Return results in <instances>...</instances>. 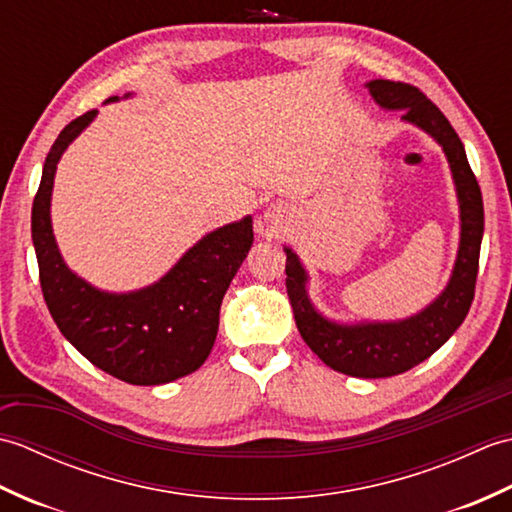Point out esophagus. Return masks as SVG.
Masks as SVG:
<instances>
[{
  "mask_svg": "<svg viewBox=\"0 0 512 512\" xmlns=\"http://www.w3.org/2000/svg\"><path fill=\"white\" fill-rule=\"evenodd\" d=\"M279 209H277V206H273V209H268L266 211V220L270 222V224H279Z\"/></svg>",
  "mask_w": 512,
  "mask_h": 512,
  "instance_id": "esophagus-1",
  "label": "esophagus"
}]
</instances>
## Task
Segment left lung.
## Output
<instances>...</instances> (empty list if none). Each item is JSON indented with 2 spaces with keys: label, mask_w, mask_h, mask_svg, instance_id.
Returning a JSON list of instances; mask_svg holds the SVG:
<instances>
[{
  "label": "left lung",
  "mask_w": 512,
  "mask_h": 512,
  "mask_svg": "<svg viewBox=\"0 0 512 512\" xmlns=\"http://www.w3.org/2000/svg\"><path fill=\"white\" fill-rule=\"evenodd\" d=\"M365 88L376 105L400 112L402 121L429 134L447 156L460 206V246L451 277L427 308L407 319L341 323L314 308L308 295V270L295 250L284 246L286 288L303 341L325 365L356 378H387L427 361L469 314L484 235V204L460 136L427 96L407 83L385 79L369 81Z\"/></svg>",
  "instance_id": "8db88e82"
}]
</instances>
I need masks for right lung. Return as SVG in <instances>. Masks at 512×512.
I'll list each match as a JSON object with an SVG mask.
<instances>
[{
    "label": "right lung",
    "instance_id": "right-lung-1",
    "mask_svg": "<svg viewBox=\"0 0 512 512\" xmlns=\"http://www.w3.org/2000/svg\"><path fill=\"white\" fill-rule=\"evenodd\" d=\"M132 92L125 94L129 99ZM118 96L107 99L116 103ZM99 110L63 127L43 162L32 202V244L46 306L61 334L92 365L129 385H165L195 372L211 354L224 292L253 246V217L224 224L198 239L151 286L107 292L63 262L52 233L54 173L74 138Z\"/></svg>",
    "mask_w": 512,
    "mask_h": 512
}]
</instances>
